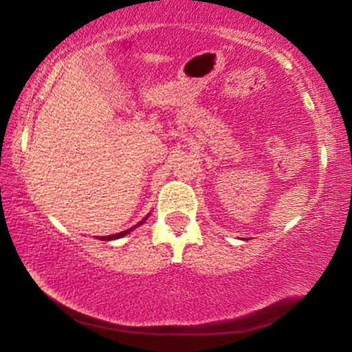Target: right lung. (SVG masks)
Returning <instances> with one entry per match:
<instances>
[{
    "label": "right lung",
    "mask_w": 352,
    "mask_h": 352,
    "mask_svg": "<svg viewBox=\"0 0 352 352\" xmlns=\"http://www.w3.org/2000/svg\"><path fill=\"white\" fill-rule=\"evenodd\" d=\"M147 219V216L146 218H144L142 221H139V223L136 224V226H133V228H129V229H126V230H123V232H118V234H112V235H105V237H99L100 240H115V239H122V237H124V235L126 234H129L131 232V230H134L138 228V226H141V224H144V221Z\"/></svg>",
    "instance_id": "right-lung-1"
}]
</instances>
